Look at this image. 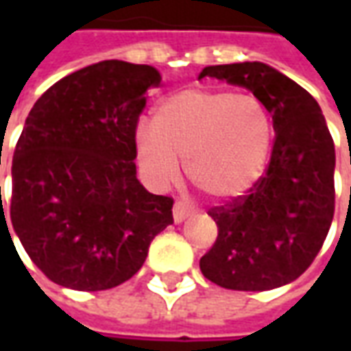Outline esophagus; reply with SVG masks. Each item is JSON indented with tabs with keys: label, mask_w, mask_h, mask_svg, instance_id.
Segmentation results:
<instances>
[{
	"label": "esophagus",
	"mask_w": 351,
	"mask_h": 351,
	"mask_svg": "<svg viewBox=\"0 0 351 351\" xmlns=\"http://www.w3.org/2000/svg\"><path fill=\"white\" fill-rule=\"evenodd\" d=\"M190 206L184 205L182 201H176L175 206H173V218H175L176 223H180V221H184L188 216H190Z\"/></svg>",
	"instance_id": "1"
}]
</instances>
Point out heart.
Returning <instances> with one entry per match:
<instances>
[{
	"instance_id": "1",
	"label": "heart",
	"mask_w": 351,
	"mask_h": 351,
	"mask_svg": "<svg viewBox=\"0 0 351 351\" xmlns=\"http://www.w3.org/2000/svg\"><path fill=\"white\" fill-rule=\"evenodd\" d=\"M274 138L272 116L254 93L182 90L154 108L152 128L135 133L145 180L165 188L178 178L180 161L199 190L214 199H237L263 175Z\"/></svg>"
}]
</instances>
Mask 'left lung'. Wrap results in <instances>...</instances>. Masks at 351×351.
Returning <instances> with one entry per match:
<instances>
[{
  "label": "left lung",
  "instance_id": "left-lung-1",
  "mask_svg": "<svg viewBox=\"0 0 351 351\" xmlns=\"http://www.w3.org/2000/svg\"><path fill=\"white\" fill-rule=\"evenodd\" d=\"M213 77L250 90L269 108L274 145L246 195L214 206L218 239L199 261L214 284L237 291L286 286L322 250L335 214V143L317 101L261 62L208 65Z\"/></svg>",
  "mask_w": 351,
  "mask_h": 351
}]
</instances>
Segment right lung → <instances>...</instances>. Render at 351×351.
Returning <instances> with one entry per match:
<instances>
[{"label": "right lung", "mask_w": 351, "mask_h": 351, "mask_svg": "<svg viewBox=\"0 0 351 351\" xmlns=\"http://www.w3.org/2000/svg\"><path fill=\"white\" fill-rule=\"evenodd\" d=\"M160 80L152 65L105 60L58 80L27 114L12 156L11 221L58 286H120L173 223V199L146 191L135 167L138 116Z\"/></svg>", "instance_id": "right-lung-1"}]
</instances>
